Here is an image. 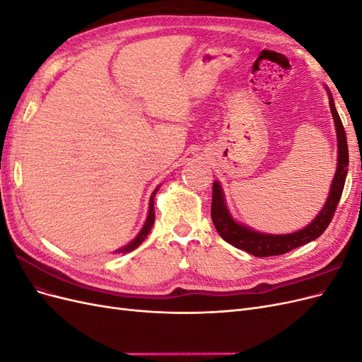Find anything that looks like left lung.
Here are the masks:
<instances>
[{"mask_svg": "<svg viewBox=\"0 0 362 362\" xmlns=\"http://www.w3.org/2000/svg\"><path fill=\"white\" fill-rule=\"evenodd\" d=\"M329 98V107L335 124V133H337V170L334 175V180L329 187V194H327L326 202L322 206L313 221L299 231L288 233V234H267L255 231L250 226L237 222L233 217L231 211L226 205L225 192L222 189V184L217 180L213 182V201H211V218L213 223L217 229L218 235H221L225 242L233 245L237 249L246 250L247 254L254 257H272V255H282L287 252L303 246L306 243L313 242V240L319 238L327 225L331 223L335 208L341 198V193L344 189V182L347 177V166H349V149H347V139L344 133V127L341 124V119L335 108V103L329 87L325 86Z\"/></svg>", "mask_w": 362, "mask_h": 362, "instance_id": "obj_1", "label": "left lung"}]
</instances>
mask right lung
<instances>
[{"label": "right lung", "mask_w": 362, "mask_h": 362, "mask_svg": "<svg viewBox=\"0 0 362 362\" xmlns=\"http://www.w3.org/2000/svg\"><path fill=\"white\" fill-rule=\"evenodd\" d=\"M158 189H160V185L158 187L152 192V194H151V198H149V210H148V216H146V221H145V223H144V228L140 229L139 231V234L131 240V242L128 243V245H125L124 247H120V249H117L116 250V254H127V252H131V250H134L136 247H139L141 243H144V240L148 237V234L151 233V229H152V225H154V221H156V210H154V198H156V194H157V192H158Z\"/></svg>", "instance_id": "1"}]
</instances>
